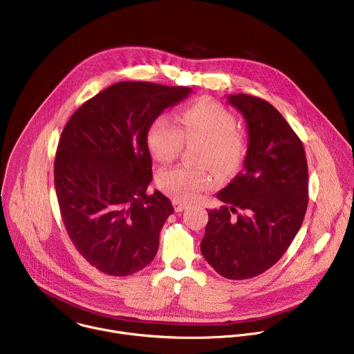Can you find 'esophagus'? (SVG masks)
Here are the masks:
<instances>
[{"mask_svg":"<svg viewBox=\"0 0 354 354\" xmlns=\"http://www.w3.org/2000/svg\"><path fill=\"white\" fill-rule=\"evenodd\" d=\"M173 206H174V210H176V212H178V213L187 209V205H185V203H183V202H180V201H177V199H174V201H173Z\"/></svg>","mask_w":354,"mask_h":354,"instance_id":"obj_1","label":"esophagus"}]
</instances>
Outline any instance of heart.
Wrapping results in <instances>:
<instances>
[{"mask_svg": "<svg viewBox=\"0 0 354 354\" xmlns=\"http://www.w3.org/2000/svg\"><path fill=\"white\" fill-rule=\"evenodd\" d=\"M177 123L167 116L156 118L147 136L152 156L160 163L174 160L185 142H202L196 162L213 167L214 171L228 178L235 176L245 160L246 140L236 130L235 116L221 104L205 98L185 108L177 115ZM209 167L177 166L162 170L156 183L167 195L180 202L195 201L213 184Z\"/></svg>", "mask_w": 354, "mask_h": 354, "instance_id": "heart-1", "label": "heart"}]
</instances>
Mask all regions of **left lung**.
<instances>
[{
    "mask_svg": "<svg viewBox=\"0 0 354 354\" xmlns=\"http://www.w3.org/2000/svg\"><path fill=\"white\" fill-rule=\"evenodd\" d=\"M227 100L245 118L248 151L242 171L217 194L224 206L209 212L201 252L224 278L249 279L282 257L303 223L307 160L300 138L271 104L248 94Z\"/></svg>",
    "mask_w": 354,
    "mask_h": 354,
    "instance_id": "8db88e82",
    "label": "left lung"
}]
</instances>
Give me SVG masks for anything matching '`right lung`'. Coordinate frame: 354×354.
Here are the masks:
<instances>
[{
  "label": "right lung",
  "mask_w": 354,
  "mask_h": 354,
  "mask_svg": "<svg viewBox=\"0 0 354 354\" xmlns=\"http://www.w3.org/2000/svg\"><path fill=\"white\" fill-rule=\"evenodd\" d=\"M191 91L120 82L84 102L61 134L54 163L61 216L75 248L101 272L131 275L156 256L174 209L162 192L147 194V136L152 122Z\"/></svg>",
  "instance_id": "add662e5"
}]
</instances>
